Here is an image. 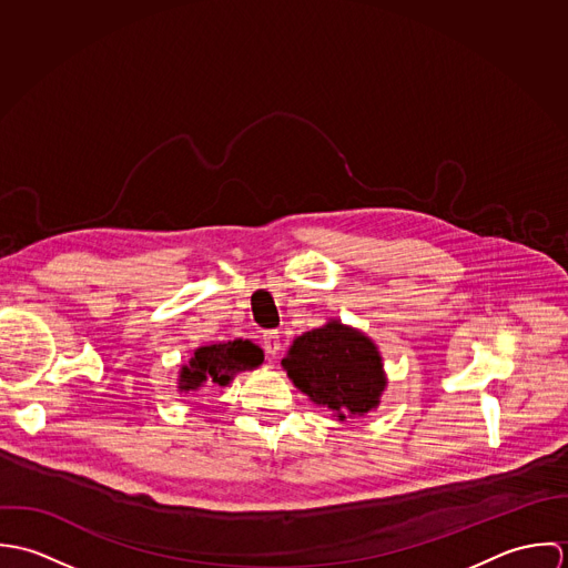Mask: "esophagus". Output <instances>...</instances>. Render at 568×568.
Segmentation results:
<instances>
[{
    "label": "esophagus",
    "mask_w": 568,
    "mask_h": 568,
    "mask_svg": "<svg viewBox=\"0 0 568 568\" xmlns=\"http://www.w3.org/2000/svg\"><path fill=\"white\" fill-rule=\"evenodd\" d=\"M262 345H264V352L275 358V356L280 354V349H282L280 332H277V329H266V332L262 334Z\"/></svg>",
    "instance_id": "1"
}]
</instances>
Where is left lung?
<instances>
[{"instance_id": "1", "label": "left lung", "mask_w": 568, "mask_h": 568, "mask_svg": "<svg viewBox=\"0 0 568 568\" xmlns=\"http://www.w3.org/2000/svg\"><path fill=\"white\" fill-rule=\"evenodd\" d=\"M282 367L291 383L338 422L376 410L387 389L378 345L358 327L327 320L293 341Z\"/></svg>"}]
</instances>
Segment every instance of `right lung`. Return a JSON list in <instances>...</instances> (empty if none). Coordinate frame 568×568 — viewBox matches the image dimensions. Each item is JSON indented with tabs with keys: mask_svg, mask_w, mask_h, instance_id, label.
I'll return each mask as SVG.
<instances>
[{
	"mask_svg": "<svg viewBox=\"0 0 568 568\" xmlns=\"http://www.w3.org/2000/svg\"><path fill=\"white\" fill-rule=\"evenodd\" d=\"M264 363V352L246 341H225V343H210L194 349L192 358L181 365L176 376V392L190 394L203 387H227L236 374L253 372Z\"/></svg>",
	"mask_w": 568,
	"mask_h": 568,
	"instance_id": "add662e5",
	"label": "right lung"
}]
</instances>
